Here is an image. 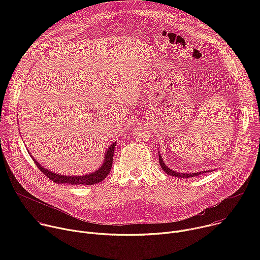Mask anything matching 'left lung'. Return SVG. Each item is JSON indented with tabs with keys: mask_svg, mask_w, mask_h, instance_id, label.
<instances>
[{
	"mask_svg": "<svg viewBox=\"0 0 260 260\" xmlns=\"http://www.w3.org/2000/svg\"><path fill=\"white\" fill-rule=\"evenodd\" d=\"M159 153V152H158ZM159 156V164L161 166V169L165 171V173H167L168 175L170 176H175V177H178V178H189V177H196V176H199V175H202L203 173H206V172H200V173H192V174H181V173H177V172H174L172 171L170 168H168L165 164H164V160L160 156V154H158Z\"/></svg>",
	"mask_w": 260,
	"mask_h": 260,
	"instance_id": "left-lung-1",
	"label": "left lung"
}]
</instances>
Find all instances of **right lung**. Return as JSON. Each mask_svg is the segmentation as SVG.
<instances>
[{"instance_id": "1", "label": "right lung", "mask_w": 260, "mask_h": 260, "mask_svg": "<svg viewBox=\"0 0 260 260\" xmlns=\"http://www.w3.org/2000/svg\"><path fill=\"white\" fill-rule=\"evenodd\" d=\"M116 146V143H113L109 147V149L105 155V160L103 166L101 167V169H99L96 172L89 174V175H85V176H62V175H57L54 174L52 172H49L48 170L44 169L42 166H40L38 162H37L35 159V164L36 166L38 167V169L47 177L49 178L51 181H53L54 183H67V184H71V185H80V184H84V185H93L96 184L99 182H101L102 180H104L110 173L111 168H112V164H113V154H114V148Z\"/></svg>"}]
</instances>
